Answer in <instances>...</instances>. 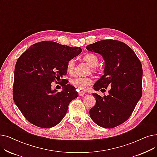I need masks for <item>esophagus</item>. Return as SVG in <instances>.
I'll list each match as a JSON object with an SVG mask.
<instances>
[{"label": "esophagus", "mask_w": 157, "mask_h": 157, "mask_svg": "<svg viewBox=\"0 0 157 157\" xmlns=\"http://www.w3.org/2000/svg\"><path fill=\"white\" fill-rule=\"evenodd\" d=\"M85 94V93L84 92H82V91L79 92V96H83Z\"/></svg>", "instance_id": "34e87169"}]
</instances>
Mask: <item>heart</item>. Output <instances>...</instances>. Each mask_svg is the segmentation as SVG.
<instances>
[{"mask_svg": "<svg viewBox=\"0 0 157 157\" xmlns=\"http://www.w3.org/2000/svg\"><path fill=\"white\" fill-rule=\"evenodd\" d=\"M84 60L87 63V64L91 67H96L98 64L99 59L98 56L93 53H88L84 56ZM75 67V60L74 59H70L67 64V71L69 73H72L74 71ZM94 71H95L94 69ZM92 80L90 78H81L77 77L72 79L71 81V84L76 87L78 90H85L88 88V86L91 85Z\"/></svg>", "mask_w": 157, "mask_h": 157, "instance_id": "1", "label": "heart"}]
</instances>
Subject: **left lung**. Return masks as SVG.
Listing matches in <instances>:
<instances>
[{"label": "left lung", "instance_id": "left-lung-1", "mask_svg": "<svg viewBox=\"0 0 157 157\" xmlns=\"http://www.w3.org/2000/svg\"><path fill=\"white\" fill-rule=\"evenodd\" d=\"M86 49L99 54L105 61L104 74L94 89L103 92L108 86L110 88L103 98L92 94L96 103L90 110V116L101 127L115 128L129 119L141 98V63L130 47L117 40H100Z\"/></svg>", "mask_w": 157, "mask_h": 157}]
</instances>
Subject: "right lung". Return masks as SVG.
Segmentation results:
<instances>
[{
  "label": "right lung",
  "mask_w": 157,
  "mask_h": 157,
  "mask_svg": "<svg viewBox=\"0 0 157 157\" xmlns=\"http://www.w3.org/2000/svg\"><path fill=\"white\" fill-rule=\"evenodd\" d=\"M81 51V47L44 41L31 45L18 58L15 69L13 100L31 124L49 128L63 119L69 103L78 98V93L63 78L67 74V62ZM61 78L63 90H52L51 83Z\"/></svg>",
  "instance_id": "right-lung-1"
}]
</instances>
